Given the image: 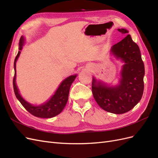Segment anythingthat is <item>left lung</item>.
<instances>
[{
    "mask_svg": "<svg viewBox=\"0 0 158 158\" xmlns=\"http://www.w3.org/2000/svg\"><path fill=\"white\" fill-rule=\"evenodd\" d=\"M118 31L123 34L128 33L125 29ZM111 52L125 63L120 84L115 87H107L98 83L94 78L92 93L96 102L103 110L112 114H121L134 107L143 95L144 63L138 45L133 41L129 35L115 44Z\"/></svg>",
    "mask_w": 158,
    "mask_h": 158,
    "instance_id": "8db88e82",
    "label": "left lung"
}]
</instances>
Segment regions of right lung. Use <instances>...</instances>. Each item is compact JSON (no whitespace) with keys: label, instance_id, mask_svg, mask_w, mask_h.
Wrapping results in <instances>:
<instances>
[{"label":"right lung","instance_id":"obj_1","mask_svg":"<svg viewBox=\"0 0 158 158\" xmlns=\"http://www.w3.org/2000/svg\"><path fill=\"white\" fill-rule=\"evenodd\" d=\"M24 38L21 37L19 40V51L17 55L16 56L14 67H15V75L13 78V88L15 94L17 98L22 106L29 111L31 114L41 118H51L59 114L63 111L64 107H65L69 98V93L72 83L75 80L76 75H71L64 79L60 85V86L56 91L55 95L52 97L50 100L42 106H33L27 102L25 99L22 98V97L19 94V90L17 85H16L15 79H16V62L21 53V51L24 44Z\"/></svg>","mask_w":158,"mask_h":158}]
</instances>
